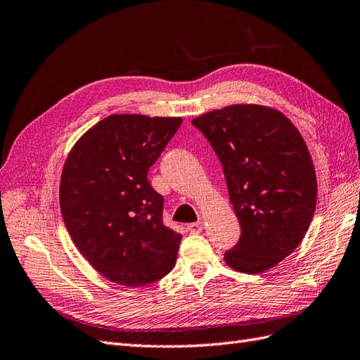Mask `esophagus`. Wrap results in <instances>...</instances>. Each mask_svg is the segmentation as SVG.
I'll list each match as a JSON object with an SVG mask.
<instances>
[{
    "label": "esophagus",
    "mask_w": 360,
    "mask_h": 360,
    "mask_svg": "<svg viewBox=\"0 0 360 360\" xmlns=\"http://www.w3.org/2000/svg\"><path fill=\"white\" fill-rule=\"evenodd\" d=\"M186 229H188L191 233H200L201 231H203V223H201V221L191 223V224H188Z\"/></svg>",
    "instance_id": "esophagus-1"
}]
</instances>
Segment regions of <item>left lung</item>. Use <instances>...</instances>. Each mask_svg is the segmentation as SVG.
I'll return each instance as SVG.
<instances>
[{
    "instance_id": "obj_1",
    "label": "left lung",
    "mask_w": 360,
    "mask_h": 360,
    "mask_svg": "<svg viewBox=\"0 0 360 360\" xmlns=\"http://www.w3.org/2000/svg\"><path fill=\"white\" fill-rule=\"evenodd\" d=\"M223 165L241 226L226 264L261 274L300 246L316 207L318 183L304 139L281 111L235 103L192 119Z\"/></svg>"
}]
</instances>
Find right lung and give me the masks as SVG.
<instances>
[{
  "instance_id": "add662e5",
  "label": "right lung",
  "mask_w": 360,
  "mask_h": 360,
  "mask_svg": "<svg viewBox=\"0 0 360 360\" xmlns=\"http://www.w3.org/2000/svg\"><path fill=\"white\" fill-rule=\"evenodd\" d=\"M181 122L111 114L67 155L59 185L65 227L84 258L111 283L142 287L175 264L181 235L163 224V197L146 175Z\"/></svg>"
}]
</instances>
